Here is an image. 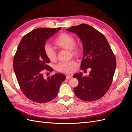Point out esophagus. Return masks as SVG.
Here are the masks:
<instances>
[{
  "mask_svg": "<svg viewBox=\"0 0 132 132\" xmlns=\"http://www.w3.org/2000/svg\"><path fill=\"white\" fill-rule=\"evenodd\" d=\"M71 78H72V76H71V75H67L66 76V78H67V79H71Z\"/></svg>",
  "mask_w": 132,
  "mask_h": 132,
  "instance_id": "1",
  "label": "esophagus"
}]
</instances>
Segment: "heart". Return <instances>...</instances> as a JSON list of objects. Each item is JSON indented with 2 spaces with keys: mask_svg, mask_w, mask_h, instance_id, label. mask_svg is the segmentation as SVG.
<instances>
[{
  "mask_svg": "<svg viewBox=\"0 0 132 132\" xmlns=\"http://www.w3.org/2000/svg\"><path fill=\"white\" fill-rule=\"evenodd\" d=\"M75 39L73 36L69 34L63 33L60 34L55 39L54 45L60 49L69 50L73 55H78L79 53V48L75 45ZM44 53L46 57L50 61H53L56 58V53L54 50L48 44L44 46ZM77 65V63L74 61L59 63L56 65V69L62 73H69L72 71L73 68Z\"/></svg>",
  "mask_w": 132,
  "mask_h": 132,
  "instance_id": "heart-1",
  "label": "heart"
}]
</instances>
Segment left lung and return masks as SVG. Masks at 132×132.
Returning a JSON list of instances; mask_svg holds the SVG:
<instances>
[{
    "mask_svg": "<svg viewBox=\"0 0 132 132\" xmlns=\"http://www.w3.org/2000/svg\"><path fill=\"white\" fill-rule=\"evenodd\" d=\"M67 31L75 34L82 42L84 52L80 68L91 69L86 77H83L81 73L73 75L79 81L74 93L83 101L97 100L105 95L111 85L116 68L114 55L104 35L92 26L82 23Z\"/></svg>",
    "mask_w": 132,
    "mask_h": 132,
    "instance_id": "8db88e82",
    "label": "left lung"
}]
</instances>
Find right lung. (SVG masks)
I'll list each match as a JSON object with an SVG mask.
<instances>
[{
    "label": "right lung",
    "mask_w": 132,
    "mask_h": 132,
    "mask_svg": "<svg viewBox=\"0 0 132 132\" xmlns=\"http://www.w3.org/2000/svg\"><path fill=\"white\" fill-rule=\"evenodd\" d=\"M61 28H37L22 37L14 58V70L20 89L25 96L38 103L48 102L57 96L59 87L66 79L61 73L45 78V69L50 62L44 53L46 41Z\"/></svg>",
    "instance_id": "1"
}]
</instances>
